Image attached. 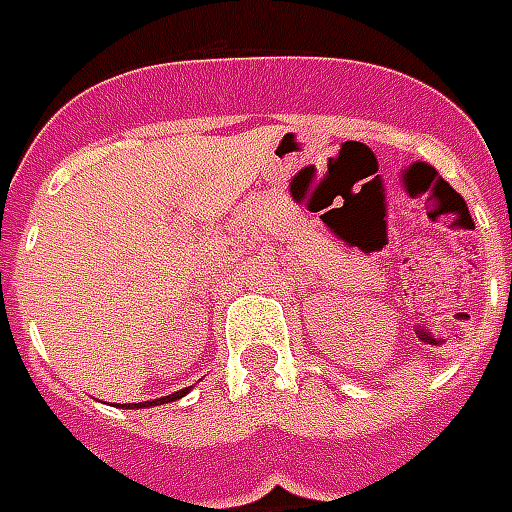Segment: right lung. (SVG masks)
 I'll return each instance as SVG.
<instances>
[{"mask_svg": "<svg viewBox=\"0 0 512 512\" xmlns=\"http://www.w3.org/2000/svg\"><path fill=\"white\" fill-rule=\"evenodd\" d=\"M188 391H191V386L188 388H180V391H175V394H169V397H161V399H153V402H137V405H124L126 410H134V407H153V405H164V402H175V399L186 397Z\"/></svg>", "mask_w": 512, "mask_h": 512, "instance_id": "add662e5", "label": "right lung"}]
</instances>
